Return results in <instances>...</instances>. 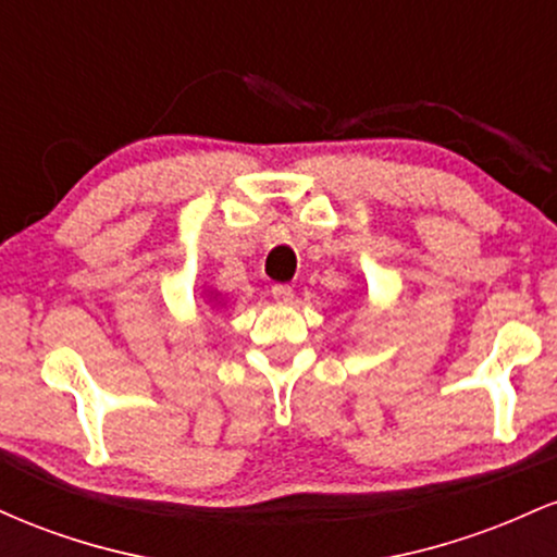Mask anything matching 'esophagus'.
<instances>
[{"mask_svg":"<svg viewBox=\"0 0 557 557\" xmlns=\"http://www.w3.org/2000/svg\"><path fill=\"white\" fill-rule=\"evenodd\" d=\"M272 296H274V300H280V304H290V300H293V287L290 285H274L272 287Z\"/></svg>","mask_w":557,"mask_h":557,"instance_id":"1","label":"esophagus"}]
</instances>
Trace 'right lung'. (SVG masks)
Wrapping results in <instances>:
<instances>
[{"label":"right lung","mask_w":557,"mask_h":557,"mask_svg":"<svg viewBox=\"0 0 557 557\" xmlns=\"http://www.w3.org/2000/svg\"><path fill=\"white\" fill-rule=\"evenodd\" d=\"M203 296H207L209 304H212V309H225L227 306V300L222 298V293L212 290V287H203Z\"/></svg>","instance_id":"right-lung-1"}]
</instances>
